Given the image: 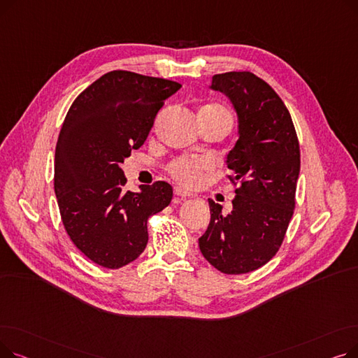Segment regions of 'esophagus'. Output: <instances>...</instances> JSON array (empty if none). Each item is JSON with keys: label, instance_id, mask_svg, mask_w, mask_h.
Wrapping results in <instances>:
<instances>
[{"label": "esophagus", "instance_id": "esophagus-1", "mask_svg": "<svg viewBox=\"0 0 358 358\" xmlns=\"http://www.w3.org/2000/svg\"><path fill=\"white\" fill-rule=\"evenodd\" d=\"M174 194H176V199H174L176 203H180V201L185 200L187 197L192 196L189 192H185L184 189H181V187H176V189H174Z\"/></svg>", "mask_w": 358, "mask_h": 358}]
</instances>
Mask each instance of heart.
Returning a JSON list of instances; mask_svg holds the SVG:
<instances>
[{
	"instance_id": "obj_1",
	"label": "heart",
	"mask_w": 358,
	"mask_h": 358,
	"mask_svg": "<svg viewBox=\"0 0 358 358\" xmlns=\"http://www.w3.org/2000/svg\"><path fill=\"white\" fill-rule=\"evenodd\" d=\"M204 108H209L212 111L220 113V115L227 116L231 120V115L229 111L219 106V104H209L206 106ZM210 169V164L204 159H193V158H180L177 161H174L171 165H169L168 171L171 174L178 182L184 184V185H193L196 184L201 176L209 171Z\"/></svg>"
}]
</instances>
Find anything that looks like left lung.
Listing matches in <instances>:
<instances>
[{
  "label": "left lung",
  "instance_id": "left-lung-1",
  "mask_svg": "<svg viewBox=\"0 0 358 358\" xmlns=\"http://www.w3.org/2000/svg\"><path fill=\"white\" fill-rule=\"evenodd\" d=\"M238 116L229 150V180L238 182L232 212L209 199L210 223L199 238L203 257L224 274L254 271L275 255L294 210L300 149L290 113L277 92L252 72L213 75Z\"/></svg>",
  "mask_w": 358,
  "mask_h": 358
}]
</instances>
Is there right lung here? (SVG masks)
Instances as JSON below:
<instances>
[{"label":"right lung","mask_w":358,"mask_h":358,"mask_svg":"<svg viewBox=\"0 0 358 358\" xmlns=\"http://www.w3.org/2000/svg\"><path fill=\"white\" fill-rule=\"evenodd\" d=\"M181 84L111 71L75 99L55 150V194L71 241L96 264L116 270L148 243V219L171 203L165 181L124 190L122 165L146 141L164 101Z\"/></svg>","instance_id":"right-lung-1"}]
</instances>
